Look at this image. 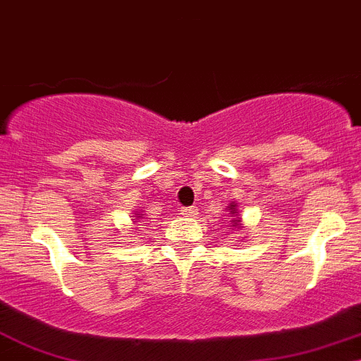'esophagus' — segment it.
Instances as JSON below:
<instances>
[{"label": "esophagus", "instance_id": "34e87169", "mask_svg": "<svg viewBox=\"0 0 361 361\" xmlns=\"http://www.w3.org/2000/svg\"><path fill=\"white\" fill-rule=\"evenodd\" d=\"M180 212H181V216H185V217H196L197 216V207H183Z\"/></svg>", "mask_w": 361, "mask_h": 361}]
</instances>
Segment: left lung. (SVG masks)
Instances as JSON below:
<instances>
[{"mask_svg": "<svg viewBox=\"0 0 361 361\" xmlns=\"http://www.w3.org/2000/svg\"><path fill=\"white\" fill-rule=\"evenodd\" d=\"M228 210H230V214H232V216H233V219L230 221V223H232V226H237V228H239V221H241V219L237 217V216H239V214H237V203L230 204Z\"/></svg>", "mask_w": 361, "mask_h": 361, "instance_id": "1", "label": "left lung"}]
</instances>
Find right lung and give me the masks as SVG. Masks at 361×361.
Returning a JSON list of instances; mask_svg holds the SVG:
<instances>
[{
  "label": "right lung",
  "mask_w": 361,
  "mask_h": 361,
  "mask_svg": "<svg viewBox=\"0 0 361 361\" xmlns=\"http://www.w3.org/2000/svg\"><path fill=\"white\" fill-rule=\"evenodd\" d=\"M136 217H140V214H136Z\"/></svg>",
  "instance_id": "obj_1"
}]
</instances>
